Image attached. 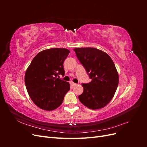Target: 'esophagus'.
I'll return each instance as SVG.
<instances>
[{"label": "esophagus", "instance_id": "34e87169", "mask_svg": "<svg viewBox=\"0 0 147 147\" xmlns=\"http://www.w3.org/2000/svg\"><path fill=\"white\" fill-rule=\"evenodd\" d=\"M70 84H71V85H72V86H76V85H77V84H76V83H73V82H72V83H71Z\"/></svg>", "mask_w": 147, "mask_h": 147}]
</instances>
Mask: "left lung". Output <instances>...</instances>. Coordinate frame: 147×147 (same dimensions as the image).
Segmentation results:
<instances>
[{
  "mask_svg": "<svg viewBox=\"0 0 147 147\" xmlns=\"http://www.w3.org/2000/svg\"><path fill=\"white\" fill-rule=\"evenodd\" d=\"M74 50L92 79L89 83L82 84L83 92L78 96L80 101L92 110L104 107L112 99L119 82L118 71L112 58L95 48H77Z\"/></svg>",
  "mask_w": 147,
  "mask_h": 147,
  "instance_id": "left-lung-1",
  "label": "left lung"
}]
</instances>
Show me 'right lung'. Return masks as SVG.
I'll return each mask as SVG.
<instances>
[{
	"label": "right lung",
	"mask_w": 147,
	"mask_h": 147,
	"mask_svg": "<svg viewBox=\"0 0 147 147\" xmlns=\"http://www.w3.org/2000/svg\"><path fill=\"white\" fill-rule=\"evenodd\" d=\"M70 51L53 48L39 52L26 71L24 82L31 100L38 107L51 111L63 102L70 84L57 78L64 75V60Z\"/></svg>",
	"instance_id": "add662e5"
}]
</instances>
